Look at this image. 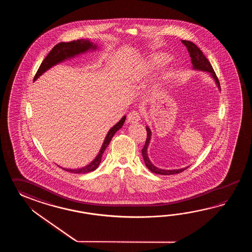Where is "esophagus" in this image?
Returning <instances> with one entry per match:
<instances>
[{
  "label": "esophagus",
  "mask_w": 252,
  "mask_h": 252,
  "mask_svg": "<svg viewBox=\"0 0 252 252\" xmlns=\"http://www.w3.org/2000/svg\"><path fill=\"white\" fill-rule=\"evenodd\" d=\"M139 120V114L137 112H131L128 114L127 116V123L128 124H136L138 123V121Z\"/></svg>",
  "instance_id": "34e87169"
}]
</instances>
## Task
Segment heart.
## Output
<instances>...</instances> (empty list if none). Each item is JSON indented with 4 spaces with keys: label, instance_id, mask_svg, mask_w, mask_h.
<instances>
[{
    "label": "heart",
    "instance_id": "b5f03b06",
    "mask_svg": "<svg viewBox=\"0 0 252 252\" xmlns=\"http://www.w3.org/2000/svg\"><path fill=\"white\" fill-rule=\"evenodd\" d=\"M169 62V58L166 54L152 53L146 56L136 68V74L139 78L150 77L157 71L163 68ZM170 75H164L160 82L168 80Z\"/></svg>",
    "mask_w": 252,
    "mask_h": 252
}]
</instances>
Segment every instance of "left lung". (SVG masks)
<instances>
[{"label": "left lung", "instance_id": "1", "mask_svg": "<svg viewBox=\"0 0 252 252\" xmlns=\"http://www.w3.org/2000/svg\"><path fill=\"white\" fill-rule=\"evenodd\" d=\"M181 42L188 48V51L189 52V55H190V58H191V62L193 64V69L204 71V72L209 73L211 77L214 79L216 86L218 87V89L220 91L219 80H218L217 76L214 73L213 66H212V64H210L208 59L205 58L204 53L201 51V49L195 44H193L191 41L181 40ZM146 129H147V135L148 136H147V140H146L144 147L141 150V153H142V157H143V159L145 161V165L150 169V171L152 173H155V174H158V175L168 176V175H175V174L181 173V172L186 170L188 168L189 166H187V167L179 168V169H162V168H158V167L154 166L149 158V156H148V148L150 146V139H151V130H150L149 126L146 127Z\"/></svg>", "mask_w": 252, "mask_h": 252}]
</instances>
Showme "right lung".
<instances>
[{
  "mask_svg": "<svg viewBox=\"0 0 252 252\" xmlns=\"http://www.w3.org/2000/svg\"><path fill=\"white\" fill-rule=\"evenodd\" d=\"M97 48H97L96 45L90 41L89 39H78V40H74L71 42H61L57 44L51 49V51L48 53V56L43 60L42 63L38 68V72L35 75L34 81L37 80L40 75L44 74L46 71H48L49 68H51L54 65L59 64L64 60H68V59L75 58L81 54L94 51V50H97ZM125 120H126V116H124L120 120V122L110 128L105 139L103 140L101 150L97 154L95 158L92 161L90 164L86 165V166H83L81 168H65V167H62V168L65 171L74 173V174H86V173L95 170L100 165L101 160H102V154H103L104 150H106L108 145L110 144L111 140L113 139V135L124 126Z\"/></svg>",
  "mask_w": 252,
  "mask_h": 252,
  "instance_id": "1",
  "label": "right lung"
}]
</instances>
